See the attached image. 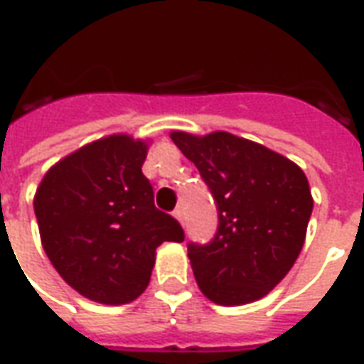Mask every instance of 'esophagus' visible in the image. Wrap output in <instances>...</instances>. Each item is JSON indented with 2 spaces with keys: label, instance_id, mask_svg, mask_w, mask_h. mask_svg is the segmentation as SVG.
<instances>
[{
  "label": "esophagus",
  "instance_id": "1",
  "mask_svg": "<svg viewBox=\"0 0 364 364\" xmlns=\"http://www.w3.org/2000/svg\"><path fill=\"white\" fill-rule=\"evenodd\" d=\"M173 216L183 224V220H185V208H183L181 205L177 206V208H175V210H173Z\"/></svg>",
  "mask_w": 364,
  "mask_h": 364
}]
</instances>
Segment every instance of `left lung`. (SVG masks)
Instances as JSON below:
<instances>
[{
	"label": "left lung",
	"mask_w": 364,
	"mask_h": 364,
	"mask_svg": "<svg viewBox=\"0 0 364 364\" xmlns=\"http://www.w3.org/2000/svg\"><path fill=\"white\" fill-rule=\"evenodd\" d=\"M213 193L218 228L187 245L198 289L222 306L259 300L284 279L304 245L312 193L304 171L261 144L213 132H171Z\"/></svg>",
	"instance_id": "left-lung-1"
}]
</instances>
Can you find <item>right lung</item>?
I'll use <instances>...</instances> for the list:
<instances>
[{
	"instance_id": "obj_1",
	"label": "right lung",
	"mask_w": 364,
	"mask_h": 364,
	"mask_svg": "<svg viewBox=\"0 0 364 364\" xmlns=\"http://www.w3.org/2000/svg\"><path fill=\"white\" fill-rule=\"evenodd\" d=\"M146 154L142 140L107 136L60 159L36 189L44 252L72 289L99 304L140 296L156 247L185 240L181 224L154 205Z\"/></svg>"
}]
</instances>
